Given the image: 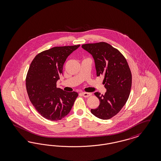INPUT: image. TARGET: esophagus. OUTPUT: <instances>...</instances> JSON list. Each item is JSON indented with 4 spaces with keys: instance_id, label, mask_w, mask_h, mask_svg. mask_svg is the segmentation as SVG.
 I'll use <instances>...</instances> for the list:
<instances>
[{
    "instance_id": "esophagus-1",
    "label": "esophagus",
    "mask_w": 161,
    "mask_h": 161,
    "mask_svg": "<svg viewBox=\"0 0 161 161\" xmlns=\"http://www.w3.org/2000/svg\"><path fill=\"white\" fill-rule=\"evenodd\" d=\"M82 94V96L85 97H90L92 95L91 92H82L81 93Z\"/></svg>"
}]
</instances>
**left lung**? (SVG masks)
<instances>
[{
    "label": "left lung",
    "instance_id": "obj_1",
    "mask_svg": "<svg viewBox=\"0 0 161 161\" xmlns=\"http://www.w3.org/2000/svg\"><path fill=\"white\" fill-rule=\"evenodd\" d=\"M95 63L97 76H103L106 91L104 95L94 94L100 105L91 112L98 119H108L118 114L126 104L132 86V74L125 58L110 44L105 42L83 44Z\"/></svg>",
    "mask_w": 161,
    "mask_h": 161
}]
</instances>
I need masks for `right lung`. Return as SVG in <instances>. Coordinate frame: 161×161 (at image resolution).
<instances>
[{
	"label": "right lung",
	"instance_id": "right-lung-1",
	"mask_svg": "<svg viewBox=\"0 0 161 161\" xmlns=\"http://www.w3.org/2000/svg\"><path fill=\"white\" fill-rule=\"evenodd\" d=\"M80 45L54 47L38 54L28 70L26 86L36 111L50 121L63 119L70 112L78 93L56 87L68 56Z\"/></svg>",
	"mask_w": 161,
	"mask_h": 161
}]
</instances>
